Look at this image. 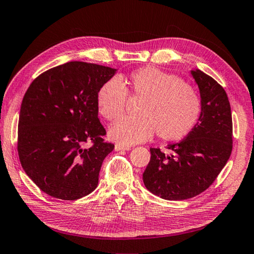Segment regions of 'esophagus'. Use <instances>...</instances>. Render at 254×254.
<instances>
[{
    "label": "esophagus",
    "mask_w": 254,
    "mask_h": 254,
    "mask_svg": "<svg viewBox=\"0 0 254 254\" xmlns=\"http://www.w3.org/2000/svg\"><path fill=\"white\" fill-rule=\"evenodd\" d=\"M130 147H127V145H122V144H115V150L117 151H126V150H130Z\"/></svg>",
    "instance_id": "obj_1"
}]
</instances>
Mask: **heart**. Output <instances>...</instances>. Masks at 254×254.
<instances>
[{"label":"heart","mask_w":254,"mask_h":254,"mask_svg":"<svg viewBox=\"0 0 254 254\" xmlns=\"http://www.w3.org/2000/svg\"><path fill=\"white\" fill-rule=\"evenodd\" d=\"M143 98L140 118H123L110 128L115 142L130 145L143 142L156 132L165 141H179L198 124L203 103L194 87L182 78L154 67L132 71L126 87L117 78L106 80L98 89L96 106L107 121L119 119L126 111L127 93Z\"/></svg>","instance_id":"heart-1"}]
</instances>
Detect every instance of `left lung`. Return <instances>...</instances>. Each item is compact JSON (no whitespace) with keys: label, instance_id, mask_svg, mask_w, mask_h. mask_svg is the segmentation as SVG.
Masks as SVG:
<instances>
[{"label":"left lung","instance_id":"8db88e82","mask_svg":"<svg viewBox=\"0 0 254 254\" xmlns=\"http://www.w3.org/2000/svg\"><path fill=\"white\" fill-rule=\"evenodd\" d=\"M198 85L203 112L197 127L178 143L168 144L170 154L151 148L143 183L152 194L167 200L199 195L224 168L233 148L231 105L224 88L199 69L191 70Z\"/></svg>","mask_w":254,"mask_h":254}]
</instances>
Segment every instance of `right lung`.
<instances>
[{
    "label": "right lung",
    "mask_w": 254,
    "mask_h": 254,
    "mask_svg": "<svg viewBox=\"0 0 254 254\" xmlns=\"http://www.w3.org/2000/svg\"><path fill=\"white\" fill-rule=\"evenodd\" d=\"M117 69L69 62L42 72L25 92L18 130L20 162L32 182L55 198L75 200L97 187L114 144L98 119L96 95ZM91 142L89 148L84 143Z\"/></svg>",
    "instance_id": "obj_1"
}]
</instances>
